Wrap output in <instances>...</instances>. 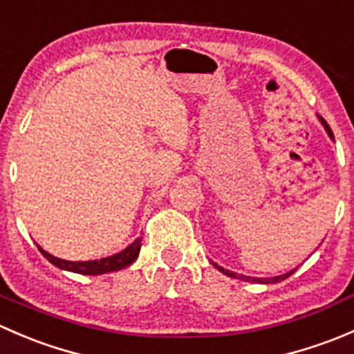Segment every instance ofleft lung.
Masks as SVG:
<instances>
[{"mask_svg": "<svg viewBox=\"0 0 354 354\" xmlns=\"http://www.w3.org/2000/svg\"><path fill=\"white\" fill-rule=\"evenodd\" d=\"M320 121H322V124L324 127H326V130H327V133L330 135V138H334V135H332V131H330V128H329V124L326 123V121L322 120V118H320ZM214 266L217 267V269L221 270V272L223 274H226V276H230V277H234V279H241V281H248V283H259V284H274V283H281V281H284V279H288L289 276H291L292 272H296V269H292V270H289V272H286V274H283V276H276V277H267V279H260V277H250V276H238L236 272H231V270H226V269H223V267H219L217 266V263H214Z\"/></svg>", "mask_w": 354, "mask_h": 354, "instance_id": "1", "label": "left lung"}]
</instances>
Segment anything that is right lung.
Masks as SVG:
<instances>
[{
	"label": "right lung",
	"instance_id": "obj_1",
	"mask_svg": "<svg viewBox=\"0 0 354 354\" xmlns=\"http://www.w3.org/2000/svg\"><path fill=\"white\" fill-rule=\"evenodd\" d=\"M142 246V238H137L131 245H128L123 252L116 253L113 257H106L101 260H88V262H70V260L58 259V257H53L51 253H48L46 250H41L42 255L53 263V266L59 267L63 270H70V272L77 274H87V276H99V274L113 272V270H121L124 267H128L130 263H133L137 260L138 253H140Z\"/></svg>",
	"mask_w": 354,
	"mask_h": 354
}]
</instances>
